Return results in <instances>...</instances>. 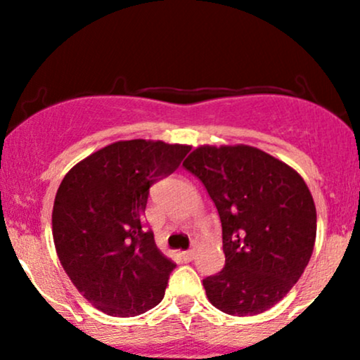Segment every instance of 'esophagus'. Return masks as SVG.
Instances as JSON below:
<instances>
[{
  "instance_id": "esophagus-1",
  "label": "esophagus",
  "mask_w": 360,
  "mask_h": 360,
  "mask_svg": "<svg viewBox=\"0 0 360 360\" xmlns=\"http://www.w3.org/2000/svg\"><path fill=\"white\" fill-rule=\"evenodd\" d=\"M181 255H183L184 262H191V260L194 259V250H193V249H191V250H186V252H183V254H181Z\"/></svg>"
}]
</instances>
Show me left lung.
<instances>
[{
	"mask_svg": "<svg viewBox=\"0 0 360 360\" xmlns=\"http://www.w3.org/2000/svg\"><path fill=\"white\" fill-rule=\"evenodd\" d=\"M183 166L205 184L221 221L225 267L203 279L210 303L233 316L272 308L315 247L316 208L303 177L250 146H201Z\"/></svg>",
	"mask_w": 360,
	"mask_h": 360,
	"instance_id": "obj_1",
	"label": "left lung"
}]
</instances>
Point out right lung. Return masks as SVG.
I'll return each mask as SVG.
<instances>
[{"label": "right lung", "instance_id": "right-lung-1", "mask_svg": "<svg viewBox=\"0 0 360 360\" xmlns=\"http://www.w3.org/2000/svg\"><path fill=\"white\" fill-rule=\"evenodd\" d=\"M189 146L122 140L77 162L57 189L52 235L77 291L111 316H137L164 298L176 267L143 225L148 189L179 167Z\"/></svg>", "mask_w": 360, "mask_h": 360}]
</instances>
